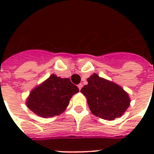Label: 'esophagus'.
<instances>
[{
	"label": "esophagus",
	"instance_id": "obj_1",
	"mask_svg": "<svg viewBox=\"0 0 154 154\" xmlns=\"http://www.w3.org/2000/svg\"><path fill=\"white\" fill-rule=\"evenodd\" d=\"M82 86H83V85H82V84H79V85H77V87H78V89H79V90H81V89H82Z\"/></svg>",
	"mask_w": 154,
	"mask_h": 154
}]
</instances>
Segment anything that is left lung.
<instances>
[{"label": "left lung", "instance_id": "obj_1", "mask_svg": "<svg viewBox=\"0 0 154 154\" xmlns=\"http://www.w3.org/2000/svg\"><path fill=\"white\" fill-rule=\"evenodd\" d=\"M81 92L87 99L92 113L107 121L122 117L129 108L130 98L123 88L94 73Z\"/></svg>", "mask_w": 154, "mask_h": 154}]
</instances>
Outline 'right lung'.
Instances as JSON below:
<instances>
[{
    "label": "right lung",
    "instance_id": "obj_1",
    "mask_svg": "<svg viewBox=\"0 0 154 154\" xmlns=\"http://www.w3.org/2000/svg\"><path fill=\"white\" fill-rule=\"evenodd\" d=\"M78 92V88L69 78L52 74L30 92L26 105L37 116L54 117L66 109L71 97Z\"/></svg>",
    "mask_w": 154,
    "mask_h": 154
}]
</instances>
